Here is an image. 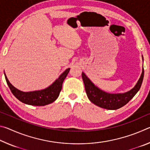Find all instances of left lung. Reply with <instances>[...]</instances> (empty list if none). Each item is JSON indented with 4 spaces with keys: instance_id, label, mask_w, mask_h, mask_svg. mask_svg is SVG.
I'll return each instance as SVG.
<instances>
[{
    "instance_id": "obj_1",
    "label": "left lung",
    "mask_w": 150,
    "mask_h": 150,
    "mask_svg": "<svg viewBox=\"0 0 150 150\" xmlns=\"http://www.w3.org/2000/svg\"><path fill=\"white\" fill-rule=\"evenodd\" d=\"M142 59L143 56H142ZM144 75V67L142 68V73L136 85L130 91L124 93L112 94L105 92L96 86L88 79L84 73H82V78L84 82L85 91L88 99L95 105L103 108L108 110H116L126 105L136 94L138 93L141 87Z\"/></svg>"
}]
</instances>
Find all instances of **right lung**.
<instances>
[{
    "label": "right lung",
    "instance_id": "obj_1",
    "mask_svg": "<svg viewBox=\"0 0 150 150\" xmlns=\"http://www.w3.org/2000/svg\"><path fill=\"white\" fill-rule=\"evenodd\" d=\"M69 70L70 68L66 69L62 74L60 75L57 79L55 80L48 87L42 90L30 91V92H23L17 89L9 82L5 73L4 76L12 93L20 101L29 105L45 106L54 102L59 96L60 91L62 88L63 82L67 77Z\"/></svg>",
    "mask_w": 150,
    "mask_h": 150
}]
</instances>
